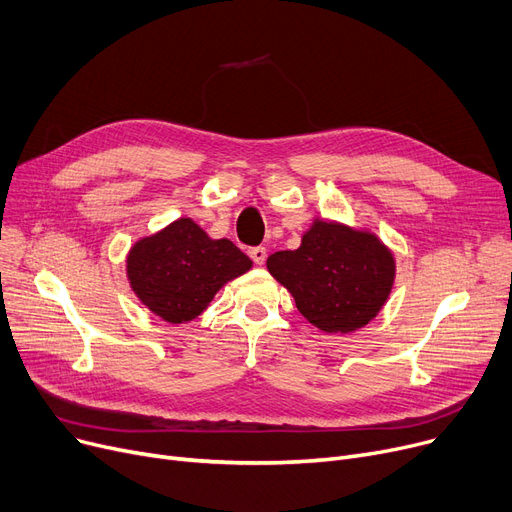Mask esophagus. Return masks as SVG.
<instances>
[{
	"label": "esophagus",
	"instance_id": "34e87169",
	"mask_svg": "<svg viewBox=\"0 0 512 512\" xmlns=\"http://www.w3.org/2000/svg\"><path fill=\"white\" fill-rule=\"evenodd\" d=\"M249 255H251V259L255 261V265H263V263H265V257H267V251H265V247H253V249L249 251Z\"/></svg>",
	"mask_w": 512,
	"mask_h": 512
}]
</instances>
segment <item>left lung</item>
Wrapping results in <instances>:
<instances>
[{"mask_svg":"<svg viewBox=\"0 0 512 512\" xmlns=\"http://www.w3.org/2000/svg\"><path fill=\"white\" fill-rule=\"evenodd\" d=\"M265 265L309 324L326 334L365 328L396 278V259L378 234L321 218L303 232L299 249L278 251Z\"/></svg>","mask_w":512,"mask_h":512,"instance_id":"8db88e82","label":"left lung"}]
</instances>
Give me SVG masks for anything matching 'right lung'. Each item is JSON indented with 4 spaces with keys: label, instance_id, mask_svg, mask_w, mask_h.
I'll use <instances>...</instances> for the list:
<instances>
[{
    "label": "right lung",
    "instance_id": "obj_1",
    "mask_svg": "<svg viewBox=\"0 0 512 512\" xmlns=\"http://www.w3.org/2000/svg\"><path fill=\"white\" fill-rule=\"evenodd\" d=\"M251 267L253 261L232 240L211 238L191 218L139 238L126 255L134 297L168 324L199 317L220 288Z\"/></svg>",
    "mask_w": 512,
    "mask_h": 512
}]
</instances>
